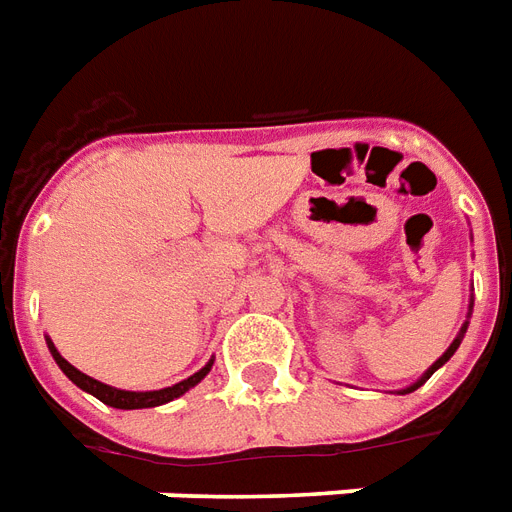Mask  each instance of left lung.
<instances>
[{"label":"left lung","instance_id":"obj_1","mask_svg":"<svg viewBox=\"0 0 512 512\" xmlns=\"http://www.w3.org/2000/svg\"><path fill=\"white\" fill-rule=\"evenodd\" d=\"M470 313H473V295H470V305H468V319H470ZM468 324H470V321H465V324H462L460 335L454 337V340H452V345H449V348L444 350V356L438 358V361H433V364H430L428 369H425V374H422L420 380H417V382H412V385H409V388H401V390H398V393H401V396H404V393H412V390H417V388H420V385H425V380H430V374L436 372V369H441V366H444L446 361H449V358L454 356V350L460 348L462 337H465V332H468Z\"/></svg>","mask_w":512,"mask_h":512}]
</instances>
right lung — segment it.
<instances>
[{
	"label": "right lung",
	"instance_id": "add662e5",
	"mask_svg": "<svg viewBox=\"0 0 512 512\" xmlns=\"http://www.w3.org/2000/svg\"><path fill=\"white\" fill-rule=\"evenodd\" d=\"M47 348H50L52 358H55V364L63 369V374H66L68 380L74 382L76 388H82L84 393H90V396H95L98 401H103V404L114 406V409H151V406H162V404H170V401H175V398H180L183 393H188L191 388H196L204 377L209 374V369H212V364H215V358H209L207 364L201 366L199 372L191 374L188 380H180L175 382V385H170V388H162V390H122V388H114V385H106V382L95 380V377H90V374L79 372L76 366H71L66 361V358L60 356L58 348H55V342L47 337Z\"/></svg>",
	"mask_w": 512,
	"mask_h": 512
}]
</instances>
